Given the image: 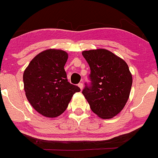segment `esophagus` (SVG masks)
Masks as SVG:
<instances>
[{"label":"esophagus","mask_w":158,"mask_h":158,"mask_svg":"<svg viewBox=\"0 0 158 158\" xmlns=\"http://www.w3.org/2000/svg\"><path fill=\"white\" fill-rule=\"evenodd\" d=\"M78 86H79V87L80 88V89H81V90H82V89H83V84H82V82H80V83H79V84H78Z\"/></svg>","instance_id":"esophagus-1"}]
</instances>
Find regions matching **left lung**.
<instances>
[{
	"label": "left lung",
	"instance_id": "8db88e82",
	"mask_svg": "<svg viewBox=\"0 0 158 158\" xmlns=\"http://www.w3.org/2000/svg\"><path fill=\"white\" fill-rule=\"evenodd\" d=\"M90 68L91 86L82 90L90 108L98 117L109 119L122 111L130 94L132 77L127 63L106 49L84 51Z\"/></svg>",
	"mask_w": 158,
	"mask_h": 158
}]
</instances>
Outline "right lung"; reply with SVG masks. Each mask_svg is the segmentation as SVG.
I'll list each match as a JSON object with an SVG mask.
<instances>
[{"label":"right lung","mask_w":158,"mask_h":158,"mask_svg":"<svg viewBox=\"0 0 158 158\" xmlns=\"http://www.w3.org/2000/svg\"><path fill=\"white\" fill-rule=\"evenodd\" d=\"M67 52L48 49L38 54L23 73L24 90L32 107L47 118L61 115L79 87L68 82L64 66Z\"/></svg>","instance_id":"right-lung-1"}]
</instances>
